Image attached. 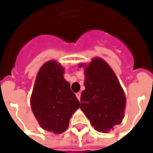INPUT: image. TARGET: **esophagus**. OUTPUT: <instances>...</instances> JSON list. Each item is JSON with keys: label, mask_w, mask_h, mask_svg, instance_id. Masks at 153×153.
Returning <instances> with one entry per match:
<instances>
[{"label": "esophagus", "mask_w": 153, "mask_h": 153, "mask_svg": "<svg viewBox=\"0 0 153 153\" xmlns=\"http://www.w3.org/2000/svg\"><path fill=\"white\" fill-rule=\"evenodd\" d=\"M76 98L78 99V100H80V99H81V93H77V94H76Z\"/></svg>", "instance_id": "34e87169"}]
</instances>
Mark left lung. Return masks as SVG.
Listing matches in <instances>:
<instances>
[{
  "mask_svg": "<svg viewBox=\"0 0 153 153\" xmlns=\"http://www.w3.org/2000/svg\"><path fill=\"white\" fill-rule=\"evenodd\" d=\"M84 73L85 90L82 92L80 108L95 130L108 132L123 118L126 105L124 92L114 71L102 59H93Z\"/></svg>",
  "mask_w": 153,
  "mask_h": 153,
  "instance_id": "1",
  "label": "left lung"
}]
</instances>
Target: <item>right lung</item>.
I'll return each mask as SVG.
<instances>
[{
	"instance_id": "1",
	"label": "right lung",
	"mask_w": 153,
	"mask_h": 153,
	"mask_svg": "<svg viewBox=\"0 0 153 153\" xmlns=\"http://www.w3.org/2000/svg\"><path fill=\"white\" fill-rule=\"evenodd\" d=\"M64 71L58 62H46L36 76L30 97L33 114L40 126L54 134L67 129L71 116L80 106L70 83L64 78Z\"/></svg>"
}]
</instances>
